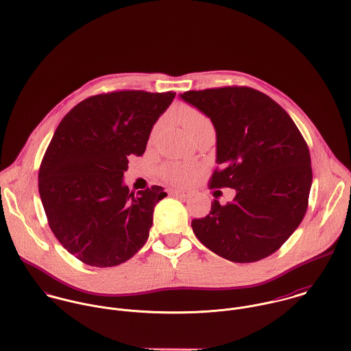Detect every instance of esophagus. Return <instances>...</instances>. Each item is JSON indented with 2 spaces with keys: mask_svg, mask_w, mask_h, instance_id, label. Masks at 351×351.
Wrapping results in <instances>:
<instances>
[{
  "mask_svg": "<svg viewBox=\"0 0 351 351\" xmlns=\"http://www.w3.org/2000/svg\"><path fill=\"white\" fill-rule=\"evenodd\" d=\"M169 195L176 196V197H182V199H186L189 196V193H186L184 191H178V189H169Z\"/></svg>",
  "mask_w": 351,
  "mask_h": 351,
  "instance_id": "esophagus-1",
  "label": "esophagus"
}]
</instances>
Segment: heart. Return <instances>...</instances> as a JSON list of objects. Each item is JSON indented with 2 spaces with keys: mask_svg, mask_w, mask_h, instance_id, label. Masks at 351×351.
Listing matches in <instances>:
<instances>
[{
  "mask_svg": "<svg viewBox=\"0 0 351 351\" xmlns=\"http://www.w3.org/2000/svg\"><path fill=\"white\" fill-rule=\"evenodd\" d=\"M177 119L178 121L182 124V127L186 130L188 134H191L192 131L200 128L202 125H206V124H210L209 120L201 113L200 110L192 108V106H188V105H184L178 109L177 112ZM162 124L158 123L152 131V138L156 136V134L159 132ZM197 174V169L192 165H186V163H178V162H170V163H166L163 167H162V177L171 182V184H176V185H185V184H189L191 181L195 180Z\"/></svg>",
  "mask_w": 351,
  "mask_h": 351,
  "instance_id": "heart-1",
  "label": "heart"
}]
</instances>
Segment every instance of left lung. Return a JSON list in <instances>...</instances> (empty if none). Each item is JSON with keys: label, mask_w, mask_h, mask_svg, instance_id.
Here are the masks:
<instances>
[{"label": "left lung", "mask_w": 351, "mask_h": 351, "mask_svg": "<svg viewBox=\"0 0 351 351\" xmlns=\"http://www.w3.org/2000/svg\"><path fill=\"white\" fill-rule=\"evenodd\" d=\"M180 99L209 117L216 131L221 170L209 185L237 192L192 221L195 235L232 262L269 256L296 231L308 205L311 156L299 128L276 101L251 88L189 90Z\"/></svg>", "instance_id": "8db88e82"}]
</instances>
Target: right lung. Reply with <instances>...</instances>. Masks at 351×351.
I'll return each instance as SVG.
<instances>
[{
    "mask_svg": "<svg viewBox=\"0 0 351 351\" xmlns=\"http://www.w3.org/2000/svg\"><path fill=\"white\" fill-rule=\"evenodd\" d=\"M176 93L124 90L89 97L59 123L39 170V193L60 245L86 265L109 267L146 243L162 186L124 184L128 156L142 155Z\"/></svg>",
    "mask_w": 351,
    "mask_h": 351,
    "instance_id": "add662e5",
    "label": "right lung"
}]
</instances>
